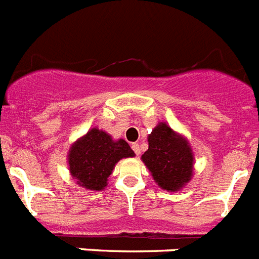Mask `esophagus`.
Returning <instances> with one entry per match:
<instances>
[{"mask_svg": "<svg viewBox=\"0 0 259 259\" xmlns=\"http://www.w3.org/2000/svg\"><path fill=\"white\" fill-rule=\"evenodd\" d=\"M132 149H134V152L136 153V155H140V153H141V149H140V145H139V144H132Z\"/></svg>", "mask_w": 259, "mask_h": 259, "instance_id": "1", "label": "esophagus"}]
</instances>
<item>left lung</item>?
Instances as JSON below:
<instances>
[{"instance_id":"left-lung-1","label":"left lung","mask_w":259,"mask_h":259,"mask_svg":"<svg viewBox=\"0 0 259 259\" xmlns=\"http://www.w3.org/2000/svg\"><path fill=\"white\" fill-rule=\"evenodd\" d=\"M148 143L141 159L153 179L164 191H180L193 175L194 157L188 140L166 123H159L148 136Z\"/></svg>"}]
</instances>
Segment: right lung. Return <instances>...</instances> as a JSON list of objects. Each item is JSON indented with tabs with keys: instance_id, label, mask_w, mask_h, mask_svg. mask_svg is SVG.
<instances>
[{
	"instance_id": "1",
	"label": "right lung",
	"mask_w": 259,
	"mask_h": 259,
	"mask_svg": "<svg viewBox=\"0 0 259 259\" xmlns=\"http://www.w3.org/2000/svg\"><path fill=\"white\" fill-rule=\"evenodd\" d=\"M128 157H135V152L127 141H115L102 130L92 128L71 145L68 166L77 184L89 191H102L118 161Z\"/></svg>"
}]
</instances>
